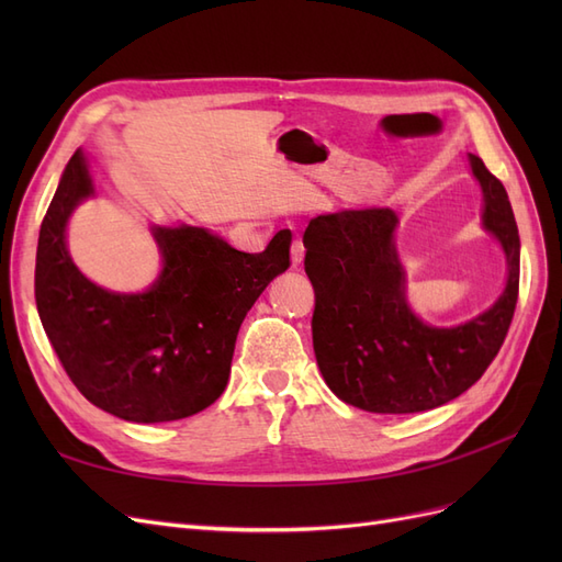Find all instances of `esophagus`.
Masks as SVG:
<instances>
[{
  "label": "esophagus",
  "mask_w": 562,
  "mask_h": 562,
  "mask_svg": "<svg viewBox=\"0 0 562 562\" xmlns=\"http://www.w3.org/2000/svg\"><path fill=\"white\" fill-rule=\"evenodd\" d=\"M291 258H293V267H300L304 262V244L302 239H295L291 246Z\"/></svg>",
  "instance_id": "esophagus-1"
}]
</instances>
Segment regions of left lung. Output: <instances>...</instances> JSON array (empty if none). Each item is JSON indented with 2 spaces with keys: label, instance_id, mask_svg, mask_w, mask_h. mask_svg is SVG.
Returning a JSON list of instances; mask_svg holds the SVG:
<instances>
[{
  "label": "left lung",
  "instance_id": "1",
  "mask_svg": "<svg viewBox=\"0 0 562 562\" xmlns=\"http://www.w3.org/2000/svg\"><path fill=\"white\" fill-rule=\"evenodd\" d=\"M469 159L485 196L483 225L506 252L508 281L502 297L464 326L431 328L405 304L394 211L318 215L304 229L316 363L333 394L353 407L431 411L479 382L504 345L518 302L520 236L504 184L481 157Z\"/></svg>",
  "mask_w": 562,
  "mask_h": 562
}]
</instances>
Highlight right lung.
I'll use <instances>...</instances> for the list:
<instances>
[{"label": "right lung", "mask_w": 562, "mask_h": 562, "mask_svg": "<svg viewBox=\"0 0 562 562\" xmlns=\"http://www.w3.org/2000/svg\"><path fill=\"white\" fill-rule=\"evenodd\" d=\"M93 192L77 149L48 203L37 244L42 326L81 396L126 422H173L223 394L236 335L267 283L291 267V232L241 252L199 227H157L159 281L140 295L108 293L72 265L65 225Z\"/></svg>", "instance_id": "right-lung-1"}]
</instances>
